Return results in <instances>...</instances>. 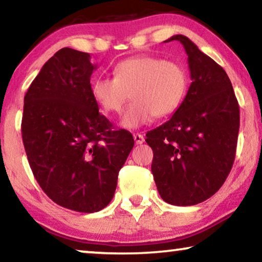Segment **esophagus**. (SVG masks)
Listing matches in <instances>:
<instances>
[{
  "instance_id": "34e87169",
  "label": "esophagus",
  "mask_w": 262,
  "mask_h": 262,
  "mask_svg": "<svg viewBox=\"0 0 262 262\" xmlns=\"http://www.w3.org/2000/svg\"><path fill=\"white\" fill-rule=\"evenodd\" d=\"M134 139L136 144H143L144 143V136L141 134H134Z\"/></svg>"
}]
</instances>
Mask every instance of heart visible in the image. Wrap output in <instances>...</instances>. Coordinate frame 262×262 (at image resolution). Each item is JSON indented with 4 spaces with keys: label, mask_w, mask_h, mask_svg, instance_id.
Masks as SVG:
<instances>
[{
    "label": "heart",
    "mask_w": 262,
    "mask_h": 262,
    "mask_svg": "<svg viewBox=\"0 0 262 262\" xmlns=\"http://www.w3.org/2000/svg\"><path fill=\"white\" fill-rule=\"evenodd\" d=\"M114 77H96L92 95L103 112L120 113L134 99L120 119V126L136 130L154 117H167L181 105L188 85L187 71L177 62L154 56H136L114 67Z\"/></svg>",
    "instance_id": "b5f03b06"
}]
</instances>
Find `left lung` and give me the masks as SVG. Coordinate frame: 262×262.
Masks as SVG:
<instances>
[{
	"label": "left lung",
	"mask_w": 262,
	"mask_h": 262,
	"mask_svg": "<svg viewBox=\"0 0 262 262\" xmlns=\"http://www.w3.org/2000/svg\"><path fill=\"white\" fill-rule=\"evenodd\" d=\"M192 83L167 123L146 134L151 171L161 198L178 206L213 195L230 173L239 128V107L223 68L182 34Z\"/></svg>",
	"instance_id": "obj_1"
}]
</instances>
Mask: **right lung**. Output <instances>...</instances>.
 <instances>
[{"mask_svg":"<svg viewBox=\"0 0 262 262\" xmlns=\"http://www.w3.org/2000/svg\"><path fill=\"white\" fill-rule=\"evenodd\" d=\"M91 55L60 49L44 64L24 99V146L38 181L52 202L77 212L102 210L135 141L113 130L99 113Z\"/></svg>","mask_w":262,"mask_h":262,"instance_id":"1","label":"right lung"}]
</instances>
